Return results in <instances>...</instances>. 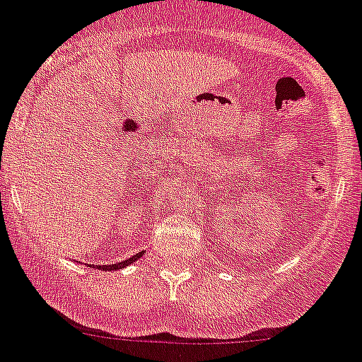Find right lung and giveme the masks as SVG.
Segmentation results:
<instances>
[{"instance_id": "obj_1", "label": "right lung", "mask_w": 362, "mask_h": 362, "mask_svg": "<svg viewBox=\"0 0 362 362\" xmlns=\"http://www.w3.org/2000/svg\"><path fill=\"white\" fill-rule=\"evenodd\" d=\"M142 255H144V251H140V253H136V255H133V257H131V259L122 260V262H118V264H109V266H96V269H103V272H112V269H122V268H125V266H129V264H133L134 260H138ZM89 266H90V268H94V264H89Z\"/></svg>"}]
</instances>
